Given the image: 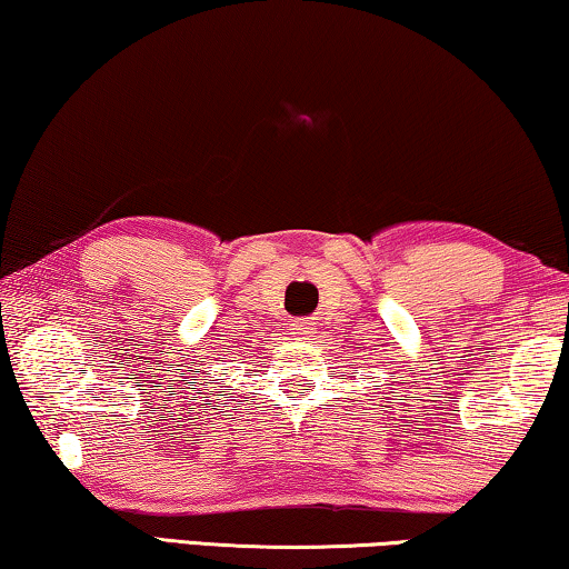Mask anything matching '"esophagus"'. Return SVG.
<instances>
[{
    "label": "esophagus",
    "mask_w": 569,
    "mask_h": 569,
    "mask_svg": "<svg viewBox=\"0 0 569 569\" xmlns=\"http://www.w3.org/2000/svg\"><path fill=\"white\" fill-rule=\"evenodd\" d=\"M291 335L296 339H311L317 335V321L313 319H299L296 325H291Z\"/></svg>",
    "instance_id": "obj_1"
}]
</instances>
